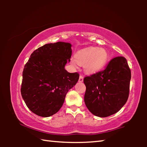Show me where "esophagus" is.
<instances>
[{
	"mask_svg": "<svg viewBox=\"0 0 147 147\" xmlns=\"http://www.w3.org/2000/svg\"><path fill=\"white\" fill-rule=\"evenodd\" d=\"M83 81H84V77H83V76L80 75L79 80H78V82H82Z\"/></svg>",
	"mask_w": 147,
	"mask_h": 147,
	"instance_id": "1",
	"label": "esophagus"
}]
</instances>
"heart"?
I'll return each mask as SVG.
<instances>
[{"label": "heart", "instance_id": "b5f03b06", "mask_svg": "<svg viewBox=\"0 0 147 147\" xmlns=\"http://www.w3.org/2000/svg\"><path fill=\"white\" fill-rule=\"evenodd\" d=\"M75 60L71 64L77 67L78 63L82 65L87 74L98 73L104 68L108 59V54L105 49L96 47H89L79 51L74 56Z\"/></svg>", "mask_w": 147, "mask_h": 147}]
</instances>
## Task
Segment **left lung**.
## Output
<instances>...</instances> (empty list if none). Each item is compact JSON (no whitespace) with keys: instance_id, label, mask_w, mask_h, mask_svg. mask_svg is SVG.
Instances as JSON below:
<instances>
[{"instance_id":"8db88e82","label":"left lung","mask_w":147,"mask_h":147,"mask_svg":"<svg viewBox=\"0 0 147 147\" xmlns=\"http://www.w3.org/2000/svg\"><path fill=\"white\" fill-rule=\"evenodd\" d=\"M131 71L125 58H113L106 69L84 79V102L89 111L106 117L119 111L129 96Z\"/></svg>"}]
</instances>
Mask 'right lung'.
Instances as JSON below:
<instances>
[{"label": "right lung", "mask_w": 147, "mask_h": 147, "mask_svg": "<svg viewBox=\"0 0 147 147\" xmlns=\"http://www.w3.org/2000/svg\"><path fill=\"white\" fill-rule=\"evenodd\" d=\"M71 54V44L61 41L45 45L31 54L23 71L21 93L34 113L47 117L63 106L66 94L79 79L78 73L65 69Z\"/></svg>", "instance_id": "1"}]
</instances>
